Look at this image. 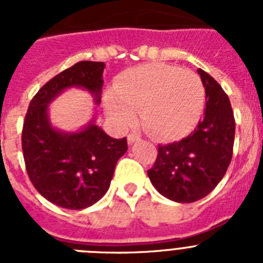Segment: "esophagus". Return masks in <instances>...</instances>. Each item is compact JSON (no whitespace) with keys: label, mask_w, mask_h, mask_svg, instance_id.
<instances>
[{"label":"esophagus","mask_w":263,"mask_h":263,"mask_svg":"<svg viewBox=\"0 0 263 263\" xmlns=\"http://www.w3.org/2000/svg\"><path fill=\"white\" fill-rule=\"evenodd\" d=\"M139 139H141V137L137 133H130L129 136H127V142L129 143H134L137 142V141H139Z\"/></svg>","instance_id":"34e87169"}]
</instances>
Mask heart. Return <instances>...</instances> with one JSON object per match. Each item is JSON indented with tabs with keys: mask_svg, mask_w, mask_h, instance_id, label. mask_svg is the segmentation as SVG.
<instances>
[{
	"mask_svg": "<svg viewBox=\"0 0 263 263\" xmlns=\"http://www.w3.org/2000/svg\"><path fill=\"white\" fill-rule=\"evenodd\" d=\"M204 100L203 81L195 72L153 63L124 72L106 109L120 124H129L134 110H141V122L148 134L173 139L187 134L197 124Z\"/></svg>",
	"mask_w": 263,
	"mask_h": 263,
	"instance_id": "heart-1",
	"label": "heart"
}]
</instances>
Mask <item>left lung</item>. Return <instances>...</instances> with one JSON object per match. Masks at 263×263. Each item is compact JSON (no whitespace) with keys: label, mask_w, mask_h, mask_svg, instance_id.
<instances>
[{"label":"left lung","mask_w":263,"mask_h":263,"mask_svg":"<svg viewBox=\"0 0 263 263\" xmlns=\"http://www.w3.org/2000/svg\"><path fill=\"white\" fill-rule=\"evenodd\" d=\"M205 88L204 116L190 136L158 145L154 164L147 170L160 195L178 203H194L215 190L233 155L234 121L231 101L217 81L197 69Z\"/></svg>","instance_id":"8db88e82"}]
</instances>
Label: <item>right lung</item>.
<instances>
[{"label": "right lung", "mask_w": 263, "mask_h": 263, "mask_svg": "<svg viewBox=\"0 0 263 263\" xmlns=\"http://www.w3.org/2000/svg\"><path fill=\"white\" fill-rule=\"evenodd\" d=\"M104 67L83 60L53 76L32 97L23 121L27 175L42 196L67 210H84L105 195L127 141L111 138L93 122L78 133H60L50 125L48 104L69 87L85 88L99 103Z\"/></svg>", "instance_id": "add662e5"}]
</instances>
